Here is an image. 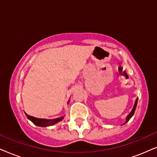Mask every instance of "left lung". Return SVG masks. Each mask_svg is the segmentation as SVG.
<instances>
[{
	"mask_svg": "<svg viewBox=\"0 0 157 157\" xmlns=\"http://www.w3.org/2000/svg\"><path fill=\"white\" fill-rule=\"evenodd\" d=\"M137 101H138V98H137L136 99V101H135L134 105V106H133L132 110L131 111V112H130L129 113H128L127 117H126V121L124 122V123L123 124H122V125H124V124H125L126 123H127V122L130 120L131 118H132V117H133V115H134V112H135V110H136V106H137Z\"/></svg>",
	"mask_w": 157,
	"mask_h": 157,
	"instance_id": "left-lung-1",
	"label": "left lung"
}]
</instances>
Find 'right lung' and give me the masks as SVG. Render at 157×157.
<instances>
[{
	"label": "right lung",
	"mask_w": 157,
	"mask_h": 157,
	"mask_svg": "<svg viewBox=\"0 0 157 157\" xmlns=\"http://www.w3.org/2000/svg\"><path fill=\"white\" fill-rule=\"evenodd\" d=\"M69 101L70 100H68V104L69 103ZM25 115H26L28 119H29L30 121L33 122L35 125L38 126H40V127H46V126L54 125V124L59 123V121H62L64 118V117H61L55 119H38V118H35L33 117H31V116L28 115L27 113H25Z\"/></svg>",
	"instance_id": "right-lung-1"
}]
</instances>
